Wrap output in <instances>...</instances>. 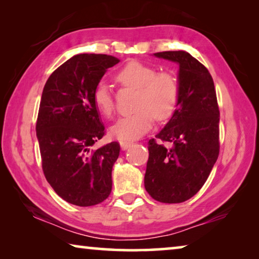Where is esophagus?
Segmentation results:
<instances>
[{"mask_svg": "<svg viewBox=\"0 0 259 259\" xmlns=\"http://www.w3.org/2000/svg\"><path fill=\"white\" fill-rule=\"evenodd\" d=\"M120 145H121V148L123 151H125V150H128V148L133 145V143L131 142H120Z\"/></svg>", "mask_w": 259, "mask_h": 259, "instance_id": "esophagus-1", "label": "esophagus"}]
</instances>
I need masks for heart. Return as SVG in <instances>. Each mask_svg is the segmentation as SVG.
Returning <instances> with one entry per match:
<instances>
[{
    "instance_id": "b5f03b06",
    "label": "heart",
    "mask_w": 259,
    "mask_h": 259,
    "mask_svg": "<svg viewBox=\"0 0 259 259\" xmlns=\"http://www.w3.org/2000/svg\"><path fill=\"white\" fill-rule=\"evenodd\" d=\"M115 80L123 87L137 89L133 115L120 117L112 125L113 137L122 142L135 140L146 134L154 123V117L165 121L172 116L179 102V83L170 73H156L150 65L137 60H131L115 74ZM93 99L98 111L105 116H111L114 112L113 94L105 81L96 84Z\"/></svg>"
}]
</instances>
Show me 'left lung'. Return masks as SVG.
Here are the masks:
<instances>
[{"instance_id":"obj_1","label":"left lung","mask_w":259,"mask_h":259,"mask_svg":"<svg viewBox=\"0 0 259 259\" xmlns=\"http://www.w3.org/2000/svg\"><path fill=\"white\" fill-rule=\"evenodd\" d=\"M157 58L179 65V102L171 119L148 142L145 188L163 203H181L198 193L219 154V108L207 68L186 51H163Z\"/></svg>"}]
</instances>
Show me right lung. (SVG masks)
<instances>
[{"label":"right lung","instance_id":"right-lung-1","mask_svg":"<svg viewBox=\"0 0 259 259\" xmlns=\"http://www.w3.org/2000/svg\"><path fill=\"white\" fill-rule=\"evenodd\" d=\"M119 61L107 55L73 56L43 88L36 122L43 172L61 199L78 207L103 202L112 191V169L120 144L94 148L105 135V126L93 93L107 69Z\"/></svg>","mask_w":259,"mask_h":259}]
</instances>
